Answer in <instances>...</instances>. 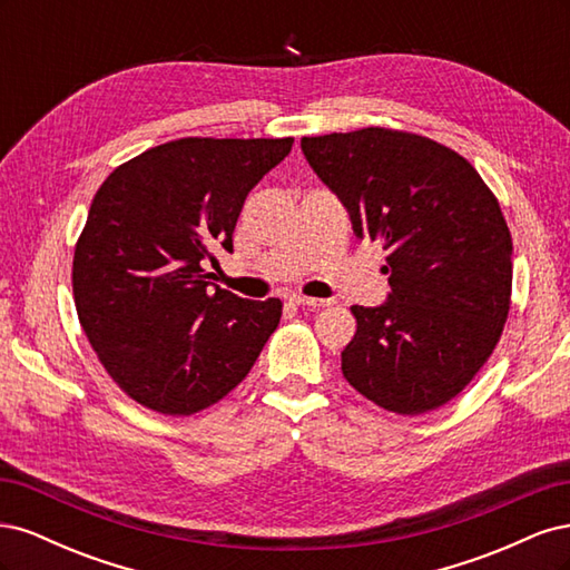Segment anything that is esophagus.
Returning <instances> with one entry per match:
<instances>
[{
  "label": "esophagus",
  "instance_id": "esophagus-1",
  "mask_svg": "<svg viewBox=\"0 0 570 570\" xmlns=\"http://www.w3.org/2000/svg\"><path fill=\"white\" fill-rule=\"evenodd\" d=\"M289 302L295 306H308V308H323L331 304V299H316V297H304V295H292Z\"/></svg>",
  "mask_w": 570,
  "mask_h": 570
}]
</instances>
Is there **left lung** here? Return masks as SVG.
<instances>
[{
    "label": "left lung",
    "mask_w": 570,
    "mask_h": 570,
    "mask_svg": "<svg viewBox=\"0 0 570 570\" xmlns=\"http://www.w3.org/2000/svg\"><path fill=\"white\" fill-rule=\"evenodd\" d=\"M358 239L387 252L390 299L352 306L342 375L400 416L452 402L488 364L511 308V233L492 189L430 137L361 128L302 137Z\"/></svg>",
    "instance_id": "1"
}]
</instances>
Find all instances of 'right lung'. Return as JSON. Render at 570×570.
I'll return each instance as SVG.
<instances>
[{"instance_id":"obj_1","label":"right lung","mask_w":570,"mask_h":570,"mask_svg":"<svg viewBox=\"0 0 570 570\" xmlns=\"http://www.w3.org/2000/svg\"><path fill=\"white\" fill-rule=\"evenodd\" d=\"M295 137H180L114 168L73 254L78 321L130 400L193 416L252 371L283 316L281 299L212 289L206 262L233 252L249 189Z\"/></svg>"}]
</instances>
